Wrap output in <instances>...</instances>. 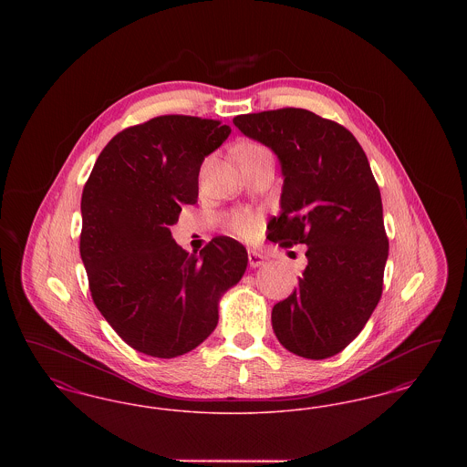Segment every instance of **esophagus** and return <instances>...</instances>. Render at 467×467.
Instances as JSON below:
<instances>
[{
	"label": "esophagus",
	"mask_w": 467,
	"mask_h": 467,
	"mask_svg": "<svg viewBox=\"0 0 467 467\" xmlns=\"http://www.w3.org/2000/svg\"><path fill=\"white\" fill-rule=\"evenodd\" d=\"M248 265L250 267H259L265 265V255L255 252V250H248Z\"/></svg>",
	"instance_id": "34e87169"
}]
</instances>
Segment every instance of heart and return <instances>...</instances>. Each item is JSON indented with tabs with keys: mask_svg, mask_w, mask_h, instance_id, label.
Here are the masks:
<instances>
[{
	"mask_svg": "<svg viewBox=\"0 0 467 467\" xmlns=\"http://www.w3.org/2000/svg\"><path fill=\"white\" fill-rule=\"evenodd\" d=\"M263 154H267L266 149L255 141H244L238 147V157L242 162L248 159H254V157L263 156ZM225 225L233 234H236L244 240H254L261 233L263 217L250 208H242V210L231 212L225 217Z\"/></svg>",
	"mask_w": 467,
	"mask_h": 467,
	"instance_id": "heart-1",
	"label": "heart"
}]
</instances>
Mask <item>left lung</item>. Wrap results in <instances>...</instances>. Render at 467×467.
Segmentation results:
<instances>
[{
    "instance_id": "8db88e82",
    "label": "left lung",
    "mask_w": 467,
    "mask_h": 467,
    "mask_svg": "<svg viewBox=\"0 0 467 467\" xmlns=\"http://www.w3.org/2000/svg\"><path fill=\"white\" fill-rule=\"evenodd\" d=\"M233 122L282 164V212L267 223V238L284 248L308 246L297 287L273 306V331L296 356H336L377 308L389 257L368 157L347 128L305 109L246 113Z\"/></svg>"
}]
</instances>
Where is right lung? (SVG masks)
I'll return each instance as SVG.
<instances>
[{
	"instance_id": "1",
	"label": "right lung",
	"mask_w": 467,
	"mask_h": 467,
	"mask_svg": "<svg viewBox=\"0 0 467 467\" xmlns=\"http://www.w3.org/2000/svg\"><path fill=\"white\" fill-rule=\"evenodd\" d=\"M231 128L161 115L115 134L82 192L80 255L96 308L131 348L173 358L219 322V297L244 276V244L217 236L200 255L171 236L183 204L198 202L204 157Z\"/></svg>"
}]
</instances>
